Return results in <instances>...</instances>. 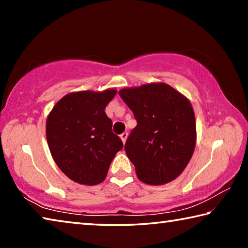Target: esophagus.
Listing matches in <instances>:
<instances>
[{
	"mask_svg": "<svg viewBox=\"0 0 248 248\" xmlns=\"http://www.w3.org/2000/svg\"><path fill=\"white\" fill-rule=\"evenodd\" d=\"M120 138H121V140H123V142L124 143L125 140H127V138H128V132L121 133V134H120Z\"/></svg>",
	"mask_w": 248,
	"mask_h": 248,
	"instance_id": "obj_1",
	"label": "esophagus"
}]
</instances>
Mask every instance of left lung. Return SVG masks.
Masks as SVG:
<instances>
[{"mask_svg":"<svg viewBox=\"0 0 248 248\" xmlns=\"http://www.w3.org/2000/svg\"><path fill=\"white\" fill-rule=\"evenodd\" d=\"M119 95L137 120L124 150L138 178L163 185L178 177L196 145V120L189 100L165 83L124 89Z\"/></svg>","mask_w":248,"mask_h":248,"instance_id":"obj_1","label":"left lung"}]
</instances>
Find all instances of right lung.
Masks as SVG:
<instances>
[{
  "label": "right lung",
  "instance_id": "add662e5",
  "mask_svg": "<svg viewBox=\"0 0 248 248\" xmlns=\"http://www.w3.org/2000/svg\"><path fill=\"white\" fill-rule=\"evenodd\" d=\"M115 95V90L71 93L59 100L48 116L50 152L59 169L74 182H104L112 158L124 148L105 112Z\"/></svg>",
  "mask_w": 248,
  "mask_h": 248
}]
</instances>
